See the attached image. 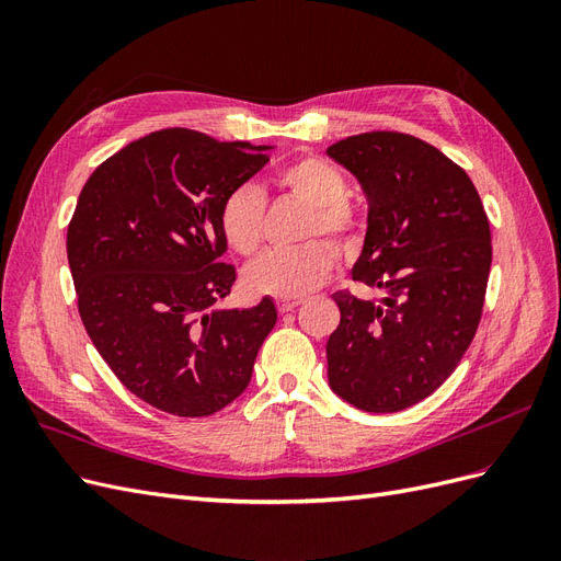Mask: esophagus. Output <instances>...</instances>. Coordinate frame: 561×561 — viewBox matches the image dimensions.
<instances>
[{
    "label": "esophagus",
    "mask_w": 561,
    "mask_h": 561,
    "mask_svg": "<svg viewBox=\"0 0 561 561\" xmlns=\"http://www.w3.org/2000/svg\"><path fill=\"white\" fill-rule=\"evenodd\" d=\"M301 301H304L301 297H278L276 307L280 313H287V311H295Z\"/></svg>",
    "instance_id": "obj_1"
}]
</instances>
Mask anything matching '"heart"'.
Masks as SVG:
<instances>
[{
	"mask_svg": "<svg viewBox=\"0 0 561 561\" xmlns=\"http://www.w3.org/2000/svg\"><path fill=\"white\" fill-rule=\"evenodd\" d=\"M274 182L311 206L307 236H328L342 248H353L360 239V213L344 196L346 180L336 165L320 157H299L280 165ZM266 198L252 184H241L225 198L219 210V229L227 245L250 257L264 241ZM339 262V252L328 241H311L299 248H276L264 252L245 271L254 293L276 297L307 295L325 280Z\"/></svg>",
	"mask_w": 561,
	"mask_h": 561,
	"instance_id": "b5f03b06",
	"label": "heart"
}]
</instances>
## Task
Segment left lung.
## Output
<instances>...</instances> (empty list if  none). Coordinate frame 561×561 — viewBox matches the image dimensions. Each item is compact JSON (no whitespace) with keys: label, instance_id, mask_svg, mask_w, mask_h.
Returning a JSON list of instances; mask_svg holds the SVG:
<instances>
[{"label":"left lung","instance_id":"8db88e82","mask_svg":"<svg viewBox=\"0 0 561 561\" xmlns=\"http://www.w3.org/2000/svg\"><path fill=\"white\" fill-rule=\"evenodd\" d=\"M369 203L353 280L381 299L332 295L330 386L358 410L400 412L428 398L478 332L491 268L489 219L461 165L414 135L369 130L328 147Z\"/></svg>","mask_w":561,"mask_h":561}]
</instances>
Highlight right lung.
Wrapping results in <instances>:
<instances>
[{"label":"right lung","instance_id":"right-lung-1","mask_svg":"<svg viewBox=\"0 0 561 561\" xmlns=\"http://www.w3.org/2000/svg\"><path fill=\"white\" fill-rule=\"evenodd\" d=\"M264 149L163 128L100 163L79 194L67 260L81 322L116 379L165 414L210 416L239 398L276 325L268 297L215 309L236 283L219 210Z\"/></svg>","mask_w":561,"mask_h":561}]
</instances>
